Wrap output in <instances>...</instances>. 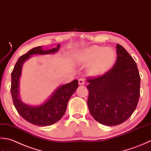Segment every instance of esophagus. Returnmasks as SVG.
<instances>
[{"label":"esophagus","instance_id":"1","mask_svg":"<svg viewBox=\"0 0 151 151\" xmlns=\"http://www.w3.org/2000/svg\"><path fill=\"white\" fill-rule=\"evenodd\" d=\"M78 82H79V85H84V84H85V79H84L83 78H81V79H79V81H78Z\"/></svg>","mask_w":151,"mask_h":151}]
</instances>
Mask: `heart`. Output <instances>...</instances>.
I'll return each mask as SVG.
<instances>
[{"instance_id":"1","label":"heart","mask_w":151,"mask_h":151,"mask_svg":"<svg viewBox=\"0 0 151 151\" xmlns=\"http://www.w3.org/2000/svg\"><path fill=\"white\" fill-rule=\"evenodd\" d=\"M79 60L85 65L91 64L88 73L98 77L106 74L114 66L116 61V53L113 49L100 45H92L79 54Z\"/></svg>"}]
</instances>
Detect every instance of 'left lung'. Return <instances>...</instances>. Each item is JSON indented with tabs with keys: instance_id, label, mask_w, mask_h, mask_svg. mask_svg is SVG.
Segmentation results:
<instances>
[{
	"instance_id": "8db88e82",
	"label": "left lung",
	"mask_w": 151,
	"mask_h": 151,
	"mask_svg": "<svg viewBox=\"0 0 151 151\" xmlns=\"http://www.w3.org/2000/svg\"><path fill=\"white\" fill-rule=\"evenodd\" d=\"M116 61L106 74L87 79L89 111L96 121L116 126L130 117L140 95V76L137 64L122 45L116 44Z\"/></svg>"
}]
</instances>
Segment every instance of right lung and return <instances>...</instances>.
<instances>
[{
	"label": "right lung",
	"instance_id": "add662e5",
	"mask_svg": "<svg viewBox=\"0 0 151 151\" xmlns=\"http://www.w3.org/2000/svg\"><path fill=\"white\" fill-rule=\"evenodd\" d=\"M60 45L58 44L57 47L46 51L43 50L41 46L32 49L19 58L12 72L10 91L14 106L19 114L32 124L45 127L59 121L66 111L70 97L78 87V81L77 79L69 83L61 85L54 92L50 99L39 106H30L24 104L20 100L19 82L21 68L24 61L32 55L54 53L58 51Z\"/></svg>",
	"mask_w": 151,
	"mask_h": 151
}]
</instances>
